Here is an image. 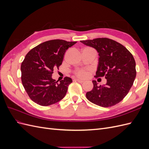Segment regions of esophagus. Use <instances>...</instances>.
Segmentation results:
<instances>
[{
  "label": "esophagus",
  "instance_id": "34e87169",
  "mask_svg": "<svg viewBox=\"0 0 149 149\" xmlns=\"http://www.w3.org/2000/svg\"><path fill=\"white\" fill-rule=\"evenodd\" d=\"M74 81H77V82H78V83H84V80L79 79H74Z\"/></svg>",
  "mask_w": 149,
  "mask_h": 149
}]
</instances>
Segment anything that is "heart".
Here are the masks:
<instances>
[{"instance_id":"b5f03b06","label":"heart","mask_w":149,"mask_h":149,"mask_svg":"<svg viewBox=\"0 0 149 149\" xmlns=\"http://www.w3.org/2000/svg\"><path fill=\"white\" fill-rule=\"evenodd\" d=\"M90 73H91V70L88 68H83V69L78 70L74 72L76 76L81 78H87L89 75Z\"/></svg>"}]
</instances>
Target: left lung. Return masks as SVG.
<instances>
[{"mask_svg":"<svg viewBox=\"0 0 149 149\" xmlns=\"http://www.w3.org/2000/svg\"><path fill=\"white\" fill-rule=\"evenodd\" d=\"M80 42L99 53L95 76H104L107 79L104 86H98L96 81H93V89L86 96L90 102L101 107L116 105L128 94L136 78V61L132 55L123 45L107 38Z\"/></svg>","mask_w":149,"mask_h":149,"instance_id":"8db88e82","label":"left lung"}]
</instances>
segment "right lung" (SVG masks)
Masks as SVG:
<instances>
[{"label":"right lung","instance_id":"1","mask_svg":"<svg viewBox=\"0 0 149 149\" xmlns=\"http://www.w3.org/2000/svg\"><path fill=\"white\" fill-rule=\"evenodd\" d=\"M77 42L52 40L34 47L26 54L21 65L22 83L30 98L43 106L61 101L72 79L65 77L60 83L52 76L53 69L62 64L65 53Z\"/></svg>","mask_w":149,"mask_h":149}]
</instances>
